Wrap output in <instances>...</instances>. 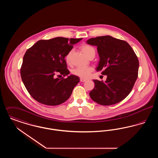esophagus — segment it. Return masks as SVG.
<instances>
[{
	"label": "esophagus",
	"mask_w": 158,
	"mask_h": 158,
	"mask_svg": "<svg viewBox=\"0 0 158 158\" xmlns=\"http://www.w3.org/2000/svg\"><path fill=\"white\" fill-rule=\"evenodd\" d=\"M87 81V79H84V78H82V77H81L80 78V81L81 82H86Z\"/></svg>",
	"instance_id": "34e87169"
}]
</instances>
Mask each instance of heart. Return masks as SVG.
<instances>
[{"label": "heart", "mask_w": 158, "mask_h": 158, "mask_svg": "<svg viewBox=\"0 0 158 158\" xmlns=\"http://www.w3.org/2000/svg\"><path fill=\"white\" fill-rule=\"evenodd\" d=\"M81 49L83 52L85 53V54L88 57H89L92 54L95 53L94 48L88 44H83L81 47ZM73 52V50H70L66 55L65 56V60L66 63L68 64H70V59H71V56ZM93 68L91 66H86V67H78L75 68L72 70V73L73 75L82 77V78H88L89 77L91 72L93 71Z\"/></svg>", "instance_id": "b5f03b06"}]
</instances>
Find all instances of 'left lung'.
Instances as JSON below:
<instances>
[{"label": "left lung", "mask_w": 158, "mask_h": 158, "mask_svg": "<svg viewBox=\"0 0 158 158\" xmlns=\"http://www.w3.org/2000/svg\"><path fill=\"white\" fill-rule=\"evenodd\" d=\"M87 43L97 47L100 60L97 70L107 76L105 82L93 80L95 87L90 98L102 105L120 102L130 93L138 77L135 53L126 41L109 35L92 38Z\"/></svg>", "instance_id": "8db88e82"}]
</instances>
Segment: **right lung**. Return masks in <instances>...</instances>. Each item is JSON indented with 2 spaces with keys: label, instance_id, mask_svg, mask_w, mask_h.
Segmentation results:
<instances>
[{
  "label": "right lung",
  "instance_id": "1",
  "mask_svg": "<svg viewBox=\"0 0 158 158\" xmlns=\"http://www.w3.org/2000/svg\"><path fill=\"white\" fill-rule=\"evenodd\" d=\"M82 38L56 37L41 40L25 53L21 68L23 83L31 96L49 106L60 105L70 97L80 79L70 73L64 57Z\"/></svg>",
  "mask_w": 158,
  "mask_h": 158
}]
</instances>
